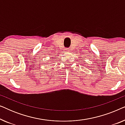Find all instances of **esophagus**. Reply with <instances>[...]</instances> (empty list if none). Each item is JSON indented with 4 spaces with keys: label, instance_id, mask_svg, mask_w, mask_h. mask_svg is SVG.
I'll return each instance as SVG.
<instances>
[{
    "label": "esophagus",
    "instance_id": "1",
    "mask_svg": "<svg viewBox=\"0 0 125 125\" xmlns=\"http://www.w3.org/2000/svg\"><path fill=\"white\" fill-rule=\"evenodd\" d=\"M69 50H70V49L69 48H66V49H65V51H66V52H69Z\"/></svg>",
    "mask_w": 125,
    "mask_h": 125
}]
</instances>
